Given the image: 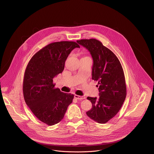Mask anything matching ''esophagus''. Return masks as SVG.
<instances>
[{
  "instance_id": "esophagus-1",
  "label": "esophagus",
  "mask_w": 154,
  "mask_h": 154,
  "mask_svg": "<svg viewBox=\"0 0 154 154\" xmlns=\"http://www.w3.org/2000/svg\"><path fill=\"white\" fill-rule=\"evenodd\" d=\"M74 97H75L76 99H78V100H82V99H85V97L84 96L77 95H74Z\"/></svg>"
}]
</instances>
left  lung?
Wrapping results in <instances>:
<instances>
[{"label":"left lung","mask_w":154,"mask_h":154,"mask_svg":"<svg viewBox=\"0 0 154 154\" xmlns=\"http://www.w3.org/2000/svg\"><path fill=\"white\" fill-rule=\"evenodd\" d=\"M77 42L90 52L94 62L92 79L98 82L99 97H87L92 107L87 115L99 124H105L117 114L126 98L122 67L116 55L100 41L91 38Z\"/></svg>","instance_id":"left-lung-1"}]
</instances>
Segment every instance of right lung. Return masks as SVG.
<instances>
[{"instance_id":"right-lung-1","label":"right lung","mask_w":154,"mask_h":154,"mask_svg":"<svg viewBox=\"0 0 154 154\" xmlns=\"http://www.w3.org/2000/svg\"><path fill=\"white\" fill-rule=\"evenodd\" d=\"M80 45L74 42L49 44L36 52L26 66L23 81L26 104L40 121L48 125L59 123L64 117L74 95L55 88L53 79L62 73L66 59Z\"/></svg>"}]
</instances>
